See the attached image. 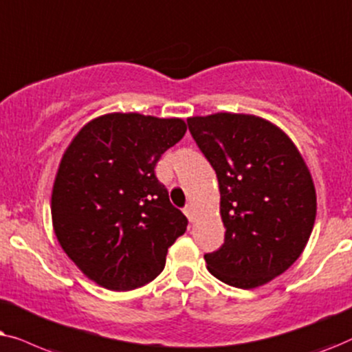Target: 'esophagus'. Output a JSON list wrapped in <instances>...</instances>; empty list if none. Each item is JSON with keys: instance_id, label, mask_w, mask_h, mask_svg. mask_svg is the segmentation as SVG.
Masks as SVG:
<instances>
[{"instance_id": "34e87169", "label": "esophagus", "mask_w": 352, "mask_h": 352, "mask_svg": "<svg viewBox=\"0 0 352 352\" xmlns=\"http://www.w3.org/2000/svg\"><path fill=\"white\" fill-rule=\"evenodd\" d=\"M184 212H185L186 217H188L190 222H193V206H191V204H186L185 208H184Z\"/></svg>"}]
</instances>
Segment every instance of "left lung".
Masks as SVG:
<instances>
[{"label":"left lung","instance_id":"1","mask_svg":"<svg viewBox=\"0 0 352 352\" xmlns=\"http://www.w3.org/2000/svg\"><path fill=\"white\" fill-rule=\"evenodd\" d=\"M188 130L217 173L223 245L204 254L220 282L250 289L278 277L307 245L317 198L292 140L261 117H190Z\"/></svg>","mask_w":352,"mask_h":352}]
</instances>
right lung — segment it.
<instances>
[{"label": "right lung", "instance_id": "obj_1", "mask_svg": "<svg viewBox=\"0 0 352 352\" xmlns=\"http://www.w3.org/2000/svg\"><path fill=\"white\" fill-rule=\"evenodd\" d=\"M186 132L182 119L114 112L88 122L56 175L54 233L88 278L114 292L143 287L166 265L188 219L154 167Z\"/></svg>", "mask_w": 352, "mask_h": 352}]
</instances>
